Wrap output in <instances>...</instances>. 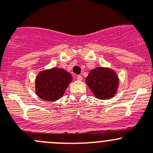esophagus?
Masks as SVG:
<instances>
[{
    "mask_svg": "<svg viewBox=\"0 0 153 153\" xmlns=\"http://www.w3.org/2000/svg\"><path fill=\"white\" fill-rule=\"evenodd\" d=\"M76 79H77V80H79V81H82V76L81 75H78L77 76H76Z\"/></svg>",
    "mask_w": 153,
    "mask_h": 153,
    "instance_id": "1",
    "label": "esophagus"
}]
</instances>
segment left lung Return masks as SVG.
<instances>
[{"label":"left lung","mask_w":153,"mask_h":153,"mask_svg":"<svg viewBox=\"0 0 153 153\" xmlns=\"http://www.w3.org/2000/svg\"><path fill=\"white\" fill-rule=\"evenodd\" d=\"M85 83L94 97L100 100H108L118 92L119 78L113 69L97 67L90 71L85 78Z\"/></svg>","instance_id":"1"}]
</instances>
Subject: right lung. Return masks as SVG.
Here are the masks:
<instances>
[{"label": "right lung", "instance_id": "obj_1", "mask_svg": "<svg viewBox=\"0 0 153 153\" xmlns=\"http://www.w3.org/2000/svg\"><path fill=\"white\" fill-rule=\"evenodd\" d=\"M72 79L71 74L63 68L44 70L36 76L35 93L42 100L56 101L62 97Z\"/></svg>", "mask_w": 153, "mask_h": 153}]
</instances>
